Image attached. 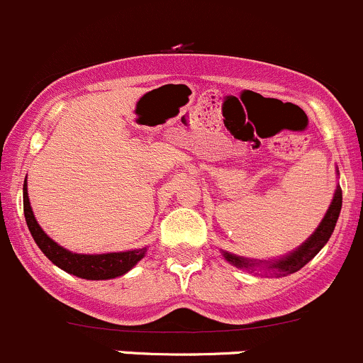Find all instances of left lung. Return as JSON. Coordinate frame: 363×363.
<instances>
[{
	"label": "left lung",
	"mask_w": 363,
	"mask_h": 363,
	"mask_svg": "<svg viewBox=\"0 0 363 363\" xmlns=\"http://www.w3.org/2000/svg\"><path fill=\"white\" fill-rule=\"evenodd\" d=\"M341 206H342V192H341V186L335 189L334 194V199H332L330 206H328L327 213H325L323 220L320 222L318 229L311 234L306 242H302L297 250H294L292 253L289 255L281 257V259H276V260H250V259H242V257L233 255L229 252H222L223 257H225L227 262H230L233 265H236L239 269H255L257 265L264 264V267L267 271H274L276 274H292V272H297L298 269L304 267L313 257H316V253L327 245V241L330 239L332 233H334V227L337 223L339 218V213H341Z\"/></svg>",
	"instance_id": "left-lung-1"
}]
</instances>
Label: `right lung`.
<instances>
[{"mask_svg": "<svg viewBox=\"0 0 363 363\" xmlns=\"http://www.w3.org/2000/svg\"><path fill=\"white\" fill-rule=\"evenodd\" d=\"M24 216L26 223L29 227L33 239L36 241L38 248L42 250L48 260L61 267L62 271L69 274L78 276L84 279H111L117 276L125 274L127 271L134 267L147 253V248L130 250V252L118 253H101V255H84V253H73L69 250L62 248L61 245L50 239L45 234V230L38 225L35 215H33L31 203L28 197V185L24 182Z\"/></svg>", "mask_w": 363, "mask_h": 363, "instance_id": "add662e5", "label": "right lung"}]
</instances>
